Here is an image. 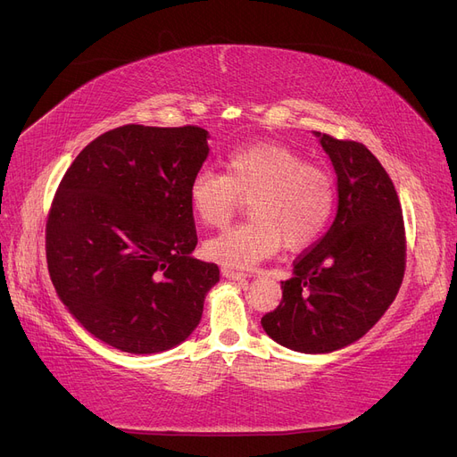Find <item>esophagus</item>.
I'll return each instance as SVG.
<instances>
[{"instance_id": "34e87169", "label": "esophagus", "mask_w": 457, "mask_h": 457, "mask_svg": "<svg viewBox=\"0 0 457 457\" xmlns=\"http://www.w3.org/2000/svg\"><path fill=\"white\" fill-rule=\"evenodd\" d=\"M222 275H224L228 280H245V278H246L245 273L233 271V269H229V267H224V269H222Z\"/></svg>"}]
</instances>
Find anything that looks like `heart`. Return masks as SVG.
I'll return each instance as SVG.
<instances>
[{"label": "heart", "mask_w": 457, "mask_h": 457, "mask_svg": "<svg viewBox=\"0 0 457 457\" xmlns=\"http://www.w3.org/2000/svg\"><path fill=\"white\" fill-rule=\"evenodd\" d=\"M226 175L199 169L188 186L192 214L207 228L224 226L248 199L250 220L205 241V258L248 269L277 254L282 243L299 250L312 245L329 224L335 186L322 167L303 163L288 146L256 143L231 150Z\"/></svg>", "instance_id": "heart-1"}]
</instances>
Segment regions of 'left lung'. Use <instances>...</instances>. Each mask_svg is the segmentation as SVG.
Here are the masks:
<instances>
[{"label":"left lung","mask_w":457,"mask_h":457,"mask_svg":"<svg viewBox=\"0 0 457 457\" xmlns=\"http://www.w3.org/2000/svg\"><path fill=\"white\" fill-rule=\"evenodd\" d=\"M337 175V214L328 233L294 263L265 333L303 353L341 350L373 328L404 275L401 203L380 162L353 141L314 131Z\"/></svg>","instance_id":"8db88e82"}]
</instances>
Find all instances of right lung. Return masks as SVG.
<instances>
[{
    "label": "right lung",
    "mask_w": 457,
    "mask_h": 457,
    "mask_svg": "<svg viewBox=\"0 0 457 457\" xmlns=\"http://www.w3.org/2000/svg\"><path fill=\"white\" fill-rule=\"evenodd\" d=\"M197 126L128 124L84 146L46 220V263L65 309L96 339L158 353L197 328L220 280L197 245L188 186L209 156Z\"/></svg>",
    "instance_id": "right-lung-1"
}]
</instances>
